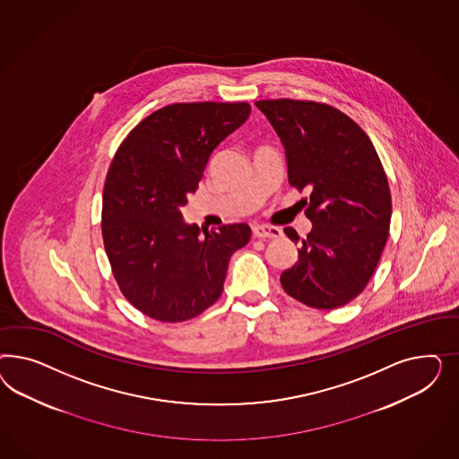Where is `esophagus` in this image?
I'll use <instances>...</instances> for the list:
<instances>
[{"instance_id":"1","label":"esophagus","mask_w":459,"mask_h":459,"mask_svg":"<svg viewBox=\"0 0 459 459\" xmlns=\"http://www.w3.org/2000/svg\"><path fill=\"white\" fill-rule=\"evenodd\" d=\"M252 234L259 238H273V237H279L282 232L278 227L274 225H267V223H254L252 225Z\"/></svg>"}]
</instances>
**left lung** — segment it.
Returning a JSON list of instances; mask_svg holds the SVG:
<instances>
[{"instance_id":"1","label":"left lung","mask_w":459,"mask_h":459,"mask_svg":"<svg viewBox=\"0 0 459 459\" xmlns=\"http://www.w3.org/2000/svg\"><path fill=\"white\" fill-rule=\"evenodd\" d=\"M255 106L284 144L290 185L311 192L303 198L311 232L299 238L284 229L301 249L281 284L309 307L345 306L374 276L389 238L392 198L380 158L360 126L330 104L264 99Z\"/></svg>"}]
</instances>
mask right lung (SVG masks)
Wrapping results in <instances>:
<instances>
[{"label":"right lung","instance_id":"obj_1","mask_svg":"<svg viewBox=\"0 0 459 459\" xmlns=\"http://www.w3.org/2000/svg\"><path fill=\"white\" fill-rule=\"evenodd\" d=\"M247 102H178L144 117L112 158L102 194V240L126 299L156 321L192 320L223 291L247 223L204 230L183 222L212 152L249 116Z\"/></svg>","mask_w":459,"mask_h":459}]
</instances>
